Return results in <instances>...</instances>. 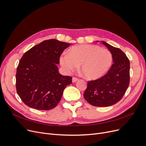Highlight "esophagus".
<instances>
[{"label": "esophagus", "instance_id": "obj_1", "mask_svg": "<svg viewBox=\"0 0 146 146\" xmlns=\"http://www.w3.org/2000/svg\"><path fill=\"white\" fill-rule=\"evenodd\" d=\"M78 80V78H72V82L73 83H75V82H76Z\"/></svg>", "mask_w": 146, "mask_h": 146}]
</instances>
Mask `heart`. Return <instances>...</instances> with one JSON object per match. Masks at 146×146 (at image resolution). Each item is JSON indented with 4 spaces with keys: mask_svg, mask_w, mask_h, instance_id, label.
Wrapping results in <instances>:
<instances>
[{
    "mask_svg": "<svg viewBox=\"0 0 146 146\" xmlns=\"http://www.w3.org/2000/svg\"><path fill=\"white\" fill-rule=\"evenodd\" d=\"M112 63L111 52L95 45L74 46L68 54H63L60 63L65 72L69 73L80 65V71L90 80L102 78L108 71Z\"/></svg>",
    "mask_w": 146,
    "mask_h": 146,
    "instance_id": "obj_1",
    "label": "heart"
}]
</instances>
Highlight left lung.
<instances>
[{
	"instance_id": "left-lung-1",
	"label": "left lung",
	"mask_w": 146,
	"mask_h": 146,
	"mask_svg": "<svg viewBox=\"0 0 146 146\" xmlns=\"http://www.w3.org/2000/svg\"><path fill=\"white\" fill-rule=\"evenodd\" d=\"M101 42L111 52L113 64L103 77L88 82L84 98L92 105L106 107L119 102L125 94L129 83V61L119 48Z\"/></svg>"
}]
</instances>
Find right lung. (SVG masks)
<instances>
[{
  "instance_id": "obj_1",
  "label": "right lung",
  "mask_w": 146,
  "mask_h": 146,
  "mask_svg": "<svg viewBox=\"0 0 146 146\" xmlns=\"http://www.w3.org/2000/svg\"><path fill=\"white\" fill-rule=\"evenodd\" d=\"M70 45L56 39L45 40L27 51L16 74L17 93L24 103L38 110H50L60 101L70 76L61 75L57 64L61 54Z\"/></svg>"
}]
</instances>
